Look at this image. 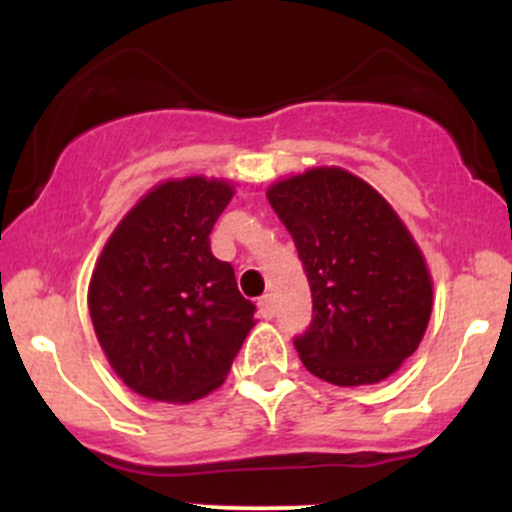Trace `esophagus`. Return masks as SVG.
I'll return each mask as SVG.
<instances>
[{
    "instance_id": "1",
    "label": "esophagus",
    "mask_w": 512,
    "mask_h": 512,
    "mask_svg": "<svg viewBox=\"0 0 512 512\" xmlns=\"http://www.w3.org/2000/svg\"><path fill=\"white\" fill-rule=\"evenodd\" d=\"M257 305H260V315L264 317V320H272V317H274V298L267 293V296L260 298V303H257Z\"/></svg>"
}]
</instances>
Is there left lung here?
<instances>
[{
    "label": "left lung",
    "instance_id": "8db88e82",
    "mask_svg": "<svg viewBox=\"0 0 512 512\" xmlns=\"http://www.w3.org/2000/svg\"><path fill=\"white\" fill-rule=\"evenodd\" d=\"M313 293V322L296 337L303 366L332 385H375L419 349L433 279L409 228L375 187L337 166L269 185Z\"/></svg>",
    "mask_w": 512,
    "mask_h": 512
}]
</instances>
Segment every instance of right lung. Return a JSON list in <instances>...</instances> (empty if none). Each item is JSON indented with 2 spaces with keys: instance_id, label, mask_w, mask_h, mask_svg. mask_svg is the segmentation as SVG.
I'll use <instances>...</instances> for the list:
<instances>
[{
  "instance_id": "add662e5",
  "label": "right lung",
  "mask_w": 512,
  "mask_h": 512,
  "mask_svg": "<svg viewBox=\"0 0 512 512\" xmlns=\"http://www.w3.org/2000/svg\"><path fill=\"white\" fill-rule=\"evenodd\" d=\"M236 190L228 180H166L122 216L98 255L88 313L105 358L129 390L187 404L223 385L255 327L209 233Z\"/></svg>"
}]
</instances>
